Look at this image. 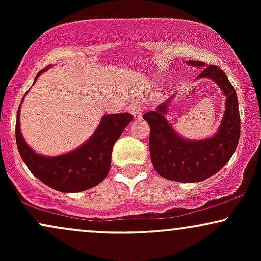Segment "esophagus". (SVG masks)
Instances as JSON below:
<instances>
[{"label": "esophagus", "mask_w": 261, "mask_h": 261, "mask_svg": "<svg viewBox=\"0 0 261 261\" xmlns=\"http://www.w3.org/2000/svg\"><path fill=\"white\" fill-rule=\"evenodd\" d=\"M128 112L133 114L135 119H141L142 118L143 108L139 103H133L130 107H128Z\"/></svg>", "instance_id": "34e87169"}]
</instances>
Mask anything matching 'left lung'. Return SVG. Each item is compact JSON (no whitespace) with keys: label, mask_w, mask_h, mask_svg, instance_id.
Returning <instances> with one entry per match:
<instances>
[{"label":"left lung","mask_w":261,"mask_h":261,"mask_svg":"<svg viewBox=\"0 0 261 261\" xmlns=\"http://www.w3.org/2000/svg\"><path fill=\"white\" fill-rule=\"evenodd\" d=\"M188 65L202 67L201 61H188ZM197 79H211L226 95V110L217 134L206 140L182 139L166 119L169 101L162 103L153 112L143 114L149 125V154L155 172L179 182L202 181L222 169L234 153L241 136V116L234 87L226 73L216 65L206 66Z\"/></svg>","instance_id":"obj_1"}]
</instances>
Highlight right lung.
<instances>
[{
	"label": "right lung",
	"mask_w": 261,
	"mask_h": 261,
	"mask_svg": "<svg viewBox=\"0 0 261 261\" xmlns=\"http://www.w3.org/2000/svg\"><path fill=\"white\" fill-rule=\"evenodd\" d=\"M47 68L50 66L39 71L35 81ZM133 119L134 116L128 113L104 115L95 133L81 147L58 157H45L35 153L23 139L18 110L17 147L23 162L41 182L62 193H79L95 187L107 178L112 163L114 143Z\"/></svg>",
	"instance_id": "1"
}]
</instances>
